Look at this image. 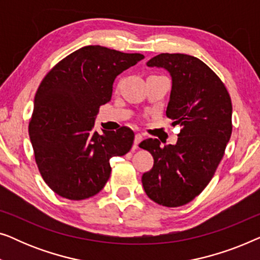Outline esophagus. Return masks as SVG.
Segmentation results:
<instances>
[{"label":"esophagus","mask_w":260,"mask_h":260,"mask_svg":"<svg viewBox=\"0 0 260 260\" xmlns=\"http://www.w3.org/2000/svg\"><path fill=\"white\" fill-rule=\"evenodd\" d=\"M142 140H143V136H142L141 134H136V135H135V142H134V148H135V149L138 148V144L141 143Z\"/></svg>","instance_id":"1"}]
</instances>
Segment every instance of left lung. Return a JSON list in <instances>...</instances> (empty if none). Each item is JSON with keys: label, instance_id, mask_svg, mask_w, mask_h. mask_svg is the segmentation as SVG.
<instances>
[{"label": "left lung", "instance_id": "1", "mask_svg": "<svg viewBox=\"0 0 260 260\" xmlns=\"http://www.w3.org/2000/svg\"><path fill=\"white\" fill-rule=\"evenodd\" d=\"M163 67L173 86L167 117L181 126L175 145L148 138L140 148L154 157L144 173L145 193L156 204L179 207L198 197L214 176L232 134V102L221 79L200 59L162 53L147 62Z\"/></svg>", "mask_w": 260, "mask_h": 260}]
</instances>
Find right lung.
<instances>
[{
    "instance_id": "add662e5",
    "label": "right lung",
    "mask_w": 260,
    "mask_h": 260,
    "mask_svg": "<svg viewBox=\"0 0 260 260\" xmlns=\"http://www.w3.org/2000/svg\"><path fill=\"white\" fill-rule=\"evenodd\" d=\"M144 58L103 46H85L59 61L34 98L29 137L39 172L48 187L69 200L98 194L108 182L112 156H123L134 131H93L102 105L110 102L116 77Z\"/></svg>"
}]
</instances>
